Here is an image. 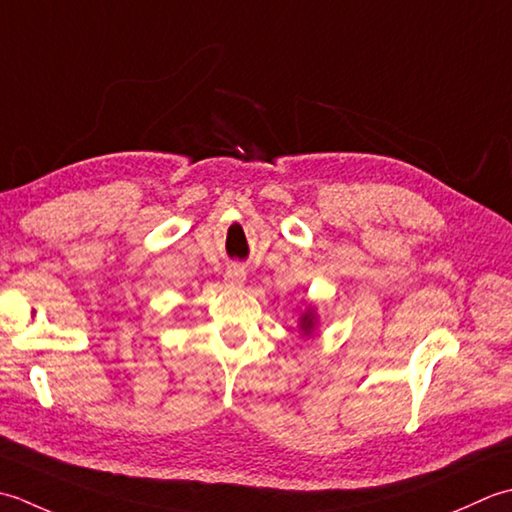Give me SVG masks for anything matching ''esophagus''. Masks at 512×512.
Masks as SVG:
<instances>
[{
  "label": "esophagus",
  "mask_w": 512,
  "mask_h": 512,
  "mask_svg": "<svg viewBox=\"0 0 512 512\" xmlns=\"http://www.w3.org/2000/svg\"><path fill=\"white\" fill-rule=\"evenodd\" d=\"M225 283L232 287H241L245 283V269L241 265H229L225 269Z\"/></svg>",
  "instance_id": "esophagus-1"
}]
</instances>
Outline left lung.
Instances as JSON below:
<instances>
[{
    "mask_svg": "<svg viewBox=\"0 0 512 512\" xmlns=\"http://www.w3.org/2000/svg\"><path fill=\"white\" fill-rule=\"evenodd\" d=\"M300 327H302V331H305L307 336H309L311 329H314V314H311V311H309V314L302 316V320H300Z\"/></svg>",
    "mask_w": 512,
    "mask_h": 512,
    "instance_id": "left-lung-1",
    "label": "left lung"
}]
</instances>
